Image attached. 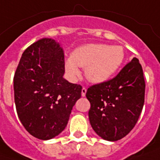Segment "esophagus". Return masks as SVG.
<instances>
[{
	"label": "esophagus",
	"mask_w": 160,
	"mask_h": 160,
	"mask_svg": "<svg viewBox=\"0 0 160 160\" xmlns=\"http://www.w3.org/2000/svg\"><path fill=\"white\" fill-rule=\"evenodd\" d=\"M86 93H87V88H83L81 89V95H82V97H85Z\"/></svg>",
	"instance_id": "1"
}]
</instances>
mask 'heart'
<instances>
[{"label":"heart","instance_id":"obj_1","mask_svg":"<svg viewBox=\"0 0 160 160\" xmlns=\"http://www.w3.org/2000/svg\"><path fill=\"white\" fill-rule=\"evenodd\" d=\"M125 60L124 49L120 46L90 44L80 47L66 60V72L72 80L80 75V68H85L88 81L94 84L106 82L121 67Z\"/></svg>","mask_w":160,"mask_h":160}]
</instances>
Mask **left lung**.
<instances>
[{
  "instance_id": "1",
  "label": "left lung",
  "mask_w": 160,
  "mask_h": 160,
  "mask_svg": "<svg viewBox=\"0 0 160 160\" xmlns=\"http://www.w3.org/2000/svg\"><path fill=\"white\" fill-rule=\"evenodd\" d=\"M145 79L137 58L118 75L88 88L89 121L99 137L117 141L127 136L138 121L145 102Z\"/></svg>"
}]
</instances>
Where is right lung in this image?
<instances>
[{"label": "right lung", "instance_id": "obj_1", "mask_svg": "<svg viewBox=\"0 0 160 160\" xmlns=\"http://www.w3.org/2000/svg\"><path fill=\"white\" fill-rule=\"evenodd\" d=\"M64 53L52 39H41L22 53L14 77L19 119L30 134L42 140L64 130L81 86L63 78Z\"/></svg>", "mask_w": 160, "mask_h": 160}]
</instances>
